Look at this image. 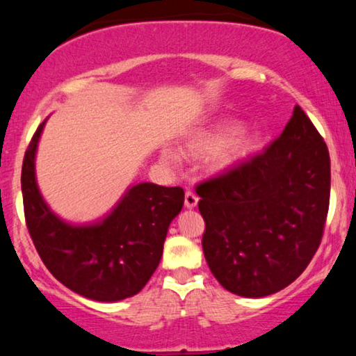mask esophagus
I'll return each mask as SVG.
<instances>
[{
	"label": "esophagus",
	"instance_id": "1",
	"mask_svg": "<svg viewBox=\"0 0 356 356\" xmlns=\"http://www.w3.org/2000/svg\"><path fill=\"white\" fill-rule=\"evenodd\" d=\"M196 204H197V196L195 195V193L188 190L185 193V207L193 209V207H196Z\"/></svg>",
	"mask_w": 356,
	"mask_h": 356
}]
</instances>
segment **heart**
Segmentation results:
<instances>
[{"mask_svg":"<svg viewBox=\"0 0 356 356\" xmlns=\"http://www.w3.org/2000/svg\"><path fill=\"white\" fill-rule=\"evenodd\" d=\"M231 131L229 130H220L213 131V134H197L193 135L188 141L185 143L184 152L190 156H202L207 154H212L218 150L225 143L227 146L221 149V152L216 156V165L218 166H227L232 161H236L240 156L248 154L254 140L250 135H236L227 141ZM163 156L170 161L177 160V154L171 149L163 150Z\"/></svg>","mask_w":356,"mask_h":356,"instance_id":"obj_1","label":"heart"}]
</instances>
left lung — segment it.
<instances>
[{
	"label": "left lung",
	"mask_w": 356,
	"mask_h": 356,
	"mask_svg": "<svg viewBox=\"0 0 356 356\" xmlns=\"http://www.w3.org/2000/svg\"><path fill=\"white\" fill-rule=\"evenodd\" d=\"M330 180L327 144L297 105L261 154L197 184L204 256L226 291L267 297L305 272L323 236Z\"/></svg>",
	"instance_id": "obj_1"
}]
</instances>
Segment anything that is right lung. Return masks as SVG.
I'll return each instance as SVG.
<instances>
[{
    "label": "right lung",
    "instance_id": "add662e5",
    "mask_svg": "<svg viewBox=\"0 0 356 356\" xmlns=\"http://www.w3.org/2000/svg\"><path fill=\"white\" fill-rule=\"evenodd\" d=\"M47 119L33 136L22 166L25 220L42 262L65 287L95 301L134 297L159 267L168 227L184 206L180 186L143 182L92 225H70L42 197L35 150Z\"/></svg>",
    "mask_w": 356,
    "mask_h": 356
}]
</instances>
